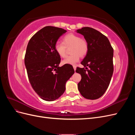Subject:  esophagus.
Segmentation results:
<instances>
[{"mask_svg": "<svg viewBox=\"0 0 135 135\" xmlns=\"http://www.w3.org/2000/svg\"><path fill=\"white\" fill-rule=\"evenodd\" d=\"M73 68H74V70H76V66H75V65H74V66H73Z\"/></svg>", "mask_w": 135, "mask_h": 135, "instance_id": "obj_1", "label": "esophagus"}]
</instances>
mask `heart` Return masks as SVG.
Segmentation results:
<instances>
[{"label": "heart", "mask_w": 135, "mask_h": 135, "mask_svg": "<svg viewBox=\"0 0 135 135\" xmlns=\"http://www.w3.org/2000/svg\"><path fill=\"white\" fill-rule=\"evenodd\" d=\"M70 48L71 56L62 61L63 64L75 65L80 57H84L88 51V44L86 40L81 38L78 35L69 33L62 39V43L57 42L55 46V51L61 58L66 56L67 49Z\"/></svg>", "instance_id": "obj_1"}]
</instances>
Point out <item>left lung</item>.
I'll use <instances>...</instances> for the list:
<instances>
[{
    "label": "left lung",
    "instance_id": "left-lung-1",
    "mask_svg": "<svg viewBox=\"0 0 135 135\" xmlns=\"http://www.w3.org/2000/svg\"><path fill=\"white\" fill-rule=\"evenodd\" d=\"M76 31L84 36L88 44L87 54L81 62L85 69L78 67L75 71L81 76L78 88L85 99L96 100L105 93L111 80L113 48L107 36L93 28L84 27Z\"/></svg>",
    "mask_w": 135,
    "mask_h": 135
}]
</instances>
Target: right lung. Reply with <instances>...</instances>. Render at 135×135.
<instances>
[{
	"label": "right lung",
	"mask_w": 135,
	"mask_h": 135,
	"mask_svg": "<svg viewBox=\"0 0 135 135\" xmlns=\"http://www.w3.org/2000/svg\"><path fill=\"white\" fill-rule=\"evenodd\" d=\"M66 30L48 26L35 33L28 43L25 65L32 88L42 99L52 101L62 95L66 81L74 73L71 65L59 67L61 58L55 46Z\"/></svg>",
	"instance_id": "add662e5"
}]
</instances>
